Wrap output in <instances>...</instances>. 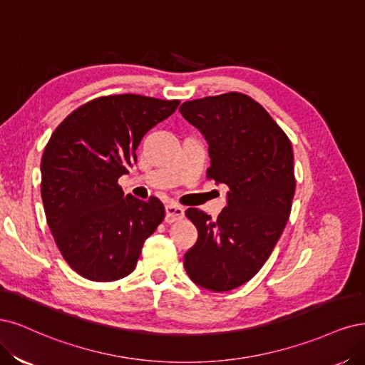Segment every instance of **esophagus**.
<instances>
[{
  "mask_svg": "<svg viewBox=\"0 0 365 365\" xmlns=\"http://www.w3.org/2000/svg\"><path fill=\"white\" fill-rule=\"evenodd\" d=\"M183 215H185V210H183L182 206L173 205V203H170V205L165 206V221H167V222L178 221V220H180Z\"/></svg>",
  "mask_w": 365,
  "mask_h": 365,
  "instance_id": "obj_1",
  "label": "esophagus"
}]
</instances>
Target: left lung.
Returning a JSON list of instances; mask_svg holds the SVG:
<instances>
[{
  "label": "left lung",
  "instance_id": "8db88e82",
  "mask_svg": "<svg viewBox=\"0 0 365 365\" xmlns=\"http://www.w3.org/2000/svg\"><path fill=\"white\" fill-rule=\"evenodd\" d=\"M179 110L209 145L207 178L229 186L217 220L186 210L198 238L183 265L194 284L230 291L259 272L287 226L296 191L292 147L262 106L244 93L186 101Z\"/></svg>",
  "mask_w": 365,
  "mask_h": 365
}]
</instances>
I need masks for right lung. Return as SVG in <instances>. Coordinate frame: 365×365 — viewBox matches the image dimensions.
Masks as SVG:
<instances>
[{"instance_id": "obj_1", "label": "right lung", "mask_w": 365, "mask_h": 365, "mask_svg": "<svg viewBox=\"0 0 365 365\" xmlns=\"http://www.w3.org/2000/svg\"><path fill=\"white\" fill-rule=\"evenodd\" d=\"M179 103L133 93L100 97L51 135L41 160L43 209L58 250L80 276L112 282L130 274L165 217L160 200L124 195L118 179L136 163L144 135Z\"/></svg>"}]
</instances>
